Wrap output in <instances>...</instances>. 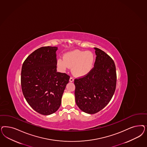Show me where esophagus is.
Returning a JSON list of instances; mask_svg holds the SVG:
<instances>
[{
    "label": "esophagus",
    "mask_w": 147,
    "mask_h": 147,
    "mask_svg": "<svg viewBox=\"0 0 147 147\" xmlns=\"http://www.w3.org/2000/svg\"><path fill=\"white\" fill-rule=\"evenodd\" d=\"M74 78H72V77H70V78L69 81H70V82H74Z\"/></svg>",
    "instance_id": "esophagus-1"
}]
</instances>
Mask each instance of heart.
<instances>
[{
    "mask_svg": "<svg viewBox=\"0 0 147 147\" xmlns=\"http://www.w3.org/2000/svg\"><path fill=\"white\" fill-rule=\"evenodd\" d=\"M95 55L91 51L74 50L66 53L63 58H59L57 61V66L62 70L72 67V73L77 77H84L92 70Z\"/></svg>",
    "mask_w": 147,
    "mask_h": 147,
    "instance_id": "1",
    "label": "heart"
}]
</instances>
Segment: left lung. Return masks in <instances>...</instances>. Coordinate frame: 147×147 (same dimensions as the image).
Wrapping results in <instances>:
<instances>
[{"mask_svg":"<svg viewBox=\"0 0 147 147\" xmlns=\"http://www.w3.org/2000/svg\"><path fill=\"white\" fill-rule=\"evenodd\" d=\"M95 49L94 67L86 76L74 81L76 104L82 111L89 114L98 113L109 103L117 80L113 59L100 49Z\"/></svg>","mask_w":147,"mask_h":147,"instance_id":"1","label":"left lung"}]
</instances>
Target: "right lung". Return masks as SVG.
<instances>
[{
	"label": "right lung",
	"instance_id": "add662e5",
	"mask_svg": "<svg viewBox=\"0 0 147 147\" xmlns=\"http://www.w3.org/2000/svg\"><path fill=\"white\" fill-rule=\"evenodd\" d=\"M57 50L52 47L39 48L27 57L22 68L24 97L33 110L44 115L59 109L70 79L66 74L57 72Z\"/></svg>",
	"mask_w": 147,
	"mask_h": 147
}]
</instances>
